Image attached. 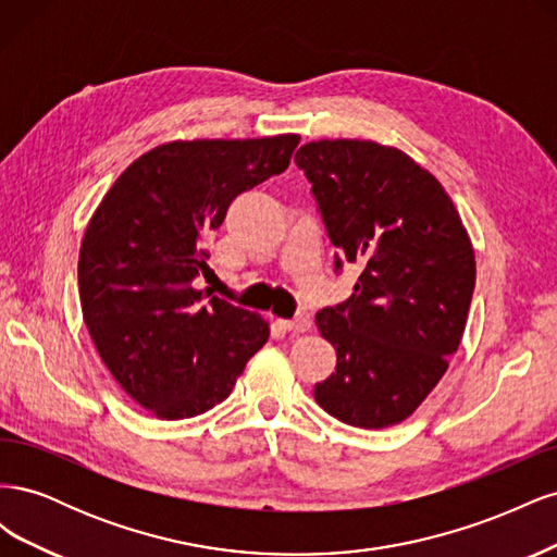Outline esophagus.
I'll list each match as a JSON object with an SVG mask.
<instances>
[{"mask_svg": "<svg viewBox=\"0 0 557 557\" xmlns=\"http://www.w3.org/2000/svg\"><path fill=\"white\" fill-rule=\"evenodd\" d=\"M283 330L288 332H309L311 330V315L309 313H297L293 320H278Z\"/></svg>", "mask_w": 557, "mask_h": 557, "instance_id": "obj_1", "label": "esophagus"}]
</instances>
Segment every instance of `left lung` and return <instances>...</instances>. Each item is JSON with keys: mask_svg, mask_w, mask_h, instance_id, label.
<instances>
[{"mask_svg": "<svg viewBox=\"0 0 557 557\" xmlns=\"http://www.w3.org/2000/svg\"><path fill=\"white\" fill-rule=\"evenodd\" d=\"M334 269L356 262L352 295L315 313L336 348V369L313 397L352 428L409 418L440 383L460 346L476 260L458 209L428 170L397 148L358 139L301 146Z\"/></svg>", "mask_w": 557, "mask_h": 557, "instance_id": "1", "label": "left lung"}]
</instances>
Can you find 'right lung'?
Returning <instances> with one entry per match:
<instances>
[{
  "label": "right lung",
  "mask_w": 557,
  "mask_h": 557,
  "mask_svg": "<svg viewBox=\"0 0 557 557\" xmlns=\"http://www.w3.org/2000/svg\"><path fill=\"white\" fill-rule=\"evenodd\" d=\"M297 134L148 150L115 178L78 256L83 320L113 379L153 416L193 418L230 393L269 323L195 281L232 199L288 170Z\"/></svg>",
  "instance_id": "1"
}]
</instances>
